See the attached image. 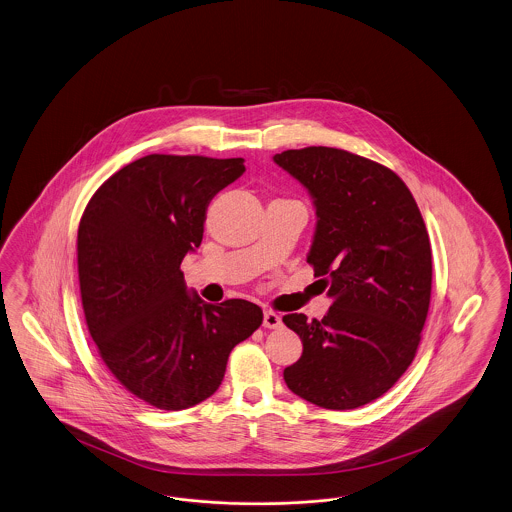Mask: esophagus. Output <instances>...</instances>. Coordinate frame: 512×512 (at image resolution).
<instances>
[{"mask_svg": "<svg viewBox=\"0 0 512 512\" xmlns=\"http://www.w3.org/2000/svg\"><path fill=\"white\" fill-rule=\"evenodd\" d=\"M263 326L268 329L280 328V326H282L280 314H276V312H272V310H265V314H263Z\"/></svg>", "mask_w": 512, "mask_h": 512, "instance_id": "esophagus-1", "label": "esophagus"}]
</instances>
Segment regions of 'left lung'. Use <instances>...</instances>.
<instances>
[{"label":"left lung","instance_id":"left-lung-1","mask_svg":"<svg viewBox=\"0 0 512 512\" xmlns=\"http://www.w3.org/2000/svg\"><path fill=\"white\" fill-rule=\"evenodd\" d=\"M274 162L314 200L307 263L333 299L322 320L282 318L303 341L286 385L320 408H360L404 375L419 347L432 287L425 221L406 183L368 158L308 146Z\"/></svg>","mask_w":512,"mask_h":512}]
</instances>
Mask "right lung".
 Returning <instances> with one entry per match:
<instances>
[{
    "instance_id": "right-lung-1",
    "label": "right lung",
    "mask_w": 512,
    "mask_h": 512,
    "mask_svg": "<svg viewBox=\"0 0 512 512\" xmlns=\"http://www.w3.org/2000/svg\"><path fill=\"white\" fill-rule=\"evenodd\" d=\"M246 171L244 158L150 154L104 181L78 228L87 329L125 389L165 411L219 389L230 350L263 324V310L190 295L184 255L204 238L213 196Z\"/></svg>"
}]
</instances>
